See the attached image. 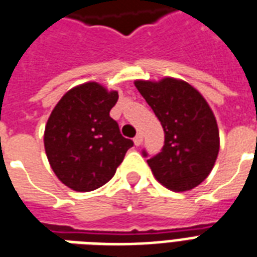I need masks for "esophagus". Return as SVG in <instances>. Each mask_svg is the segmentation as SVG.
<instances>
[{
    "instance_id": "obj_1",
    "label": "esophagus",
    "mask_w": 257,
    "mask_h": 257,
    "mask_svg": "<svg viewBox=\"0 0 257 257\" xmlns=\"http://www.w3.org/2000/svg\"><path fill=\"white\" fill-rule=\"evenodd\" d=\"M134 143H135V146H140L142 145V143H143V136H142V135H136V136H135V139H134Z\"/></svg>"
}]
</instances>
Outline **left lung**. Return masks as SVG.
I'll use <instances>...</instances> for the list:
<instances>
[{
	"mask_svg": "<svg viewBox=\"0 0 257 257\" xmlns=\"http://www.w3.org/2000/svg\"><path fill=\"white\" fill-rule=\"evenodd\" d=\"M140 95L160 119L165 142L147 160L156 179L173 191H187L204 182L219 154V129L204 96L182 79L135 81ZM143 156L147 153L143 151Z\"/></svg>",
	"mask_w": 257,
	"mask_h": 257,
	"instance_id": "left-lung-1",
	"label": "left lung"
}]
</instances>
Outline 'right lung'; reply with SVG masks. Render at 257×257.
Returning <instances> with one entry per match:
<instances>
[{"label": "right lung", "mask_w": 257, "mask_h": 257, "mask_svg": "<svg viewBox=\"0 0 257 257\" xmlns=\"http://www.w3.org/2000/svg\"><path fill=\"white\" fill-rule=\"evenodd\" d=\"M117 100V90L85 82L64 93L48 118L44 134L48 161L71 190L85 193L106 184L134 146L110 117Z\"/></svg>", "instance_id": "obj_1"}]
</instances>
